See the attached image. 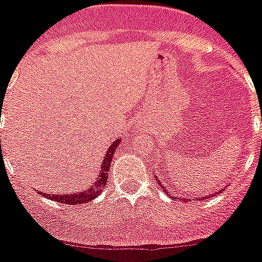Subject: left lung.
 <instances>
[{"mask_svg": "<svg viewBox=\"0 0 262 262\" xmlns=\"http://www.w3.org/2000/svg\"><path fill=\"white\" fill-rule=\"evenodd\" d=\"M163 190H165V191H166V189H165V187H163ZM166 193H167V191H166Z\"/></svg>", "mask_w": 262, "mask_h": 262, "instance_id": "obj_1", "label": "left lung"}]
</instances>
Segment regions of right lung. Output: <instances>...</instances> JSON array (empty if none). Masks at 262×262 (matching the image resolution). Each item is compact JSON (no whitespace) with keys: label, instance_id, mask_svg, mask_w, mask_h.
<instances>
[{"label":"right lung","instance_id":"obj_1","mask_svg":"<svg viewBox=\"0 0 262 262\" xmlns=\"http://www.w3.org/2000/svg\"><path fill=\"white\" fill-rule=\"evenodd\" d=\"M119 142L120 140H116L115 143H112L111 146L108 147L107 154H105L104 159H103V165H101V171L100 175H99V178H97L96 182L94 185L91 186L90 189L84 190L81 193L79 194H47L44 193L45 196H48L49 200H53L58 204H67V205H79V204H84V202H90V201L95 200L99 194L104 190V185L107 182V174L110 171V167H111V162H112V157L115 154V151L118 150L119 147Z\"/></svg>","mask_w":262,"mask_h":262}]
</instances>
